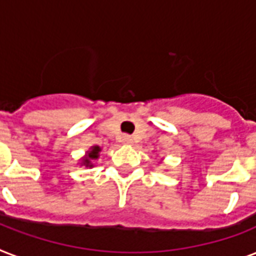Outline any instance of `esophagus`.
I'll return each instance as SVG.
<instances>
[{"label":"esophagus","mask_w":256,"mask_h":256,"mask_svg":"<svg viewBox=\"0 0 256 256\" xmlns=\"http://www.w3.org/2000/svg\"><path fill=\"white\" fill-rule=\"evenodd\" d=\"M120 142L124 144H132V138L130 136H124L120 138Z\"/></svg>","instance_id":"esophagus-1"}]
</instances>
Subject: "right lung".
Here are the masks:
<instances>
[{
	"label": "right lung",
	"mask_w": 256,
	"mask_h": 256,
	"mask_svg": "<svg viewBox=\"0 0 256 256\" xmlns=\"http://www.w3.org/2000/svg\"><path fill=\"white\" fill-rule=\"evenodd\" d=\"M100 152V146H92L90 150L86 152V156L82 158L81 166H85V168H92V166H94V164H92V160H98Z\"/></svg>",
	"instance_id": "right-lung-1"
}]
</instances>
